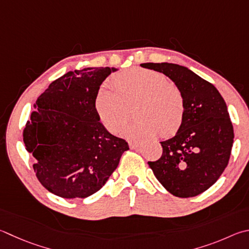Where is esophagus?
<instances>
[{"label": "esophagus", "instance_id": "1", "mask_svg": "<svg viewBox=\"0 0 249 249\" xmlns=\"http://www.w3.org/2000/svg\"><path fill=\"white\" fill-rule=\"evenodd\" d=\"M128 144H129V147H130V148H132V149H135V148H138L142 143L138 142H128Z\"/></svg>", "mask_w": 249, "mask_h": 249}]
</instances>
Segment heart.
<instances>
[{"instance_id":"b5f03b06","label":"heart","mask_w":249,"mask_h":249,"mask_svg":"<svg viewBox=\"0 0 249 249\" xmlns=\"http://www.w3.org/2000/svg\"><path fill=\"white\" fill-rule=\"evenodd\" d=\"M113 84L115 90L103 86L94 98V111L109 132L117 133L134 104L137 119L120 128L121 136L142 139L158 132L171 136L180 128L186 112L185 97L165 75L136 67L116 74Z\"/></svg>"}]
</instances>
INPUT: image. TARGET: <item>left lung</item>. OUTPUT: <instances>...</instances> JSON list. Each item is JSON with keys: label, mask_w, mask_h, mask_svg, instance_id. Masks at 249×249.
<instances>
[{"label": "left lung", "mask_w": 249, "mask_h": 249, "mask_svg": "<svg viewBox=\"0 0 249 249\" xmlns=\"http://www.w3.org/2000/svg\"><path fill=\"white\" fill-rule=\"evenodd\" d=\"M178 86L186 102L185 119L175 136L161 142L162 156L148 164L172 195L188 198L212 186L229 163L234 130L227 105L213 85L172 63H143Z\"/></svg>", "instance_id": "1"}]
</instances>
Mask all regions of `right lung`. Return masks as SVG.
Listing matches in <instances>:
<instances>
[{
    "label": "right lung",
    "mask_w": 249,
    "mask_h": 249,
    "mask_svg": "<svg viewBox=\"0 0 249 249\" xmlns=\"http://www.w3.org/2000/svg\"><path fill=\"white\" fill-rule=\"evenodd\" d=\"M110 67L69 71L38 98L22 132L34 170L49 192L63 198H86L100 191L128 150L124 139L105 128L94 111L100 85Z\"/></svg>",
    "instance_id": "add662e5"
}]
</instances>
